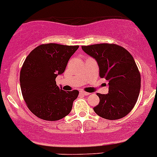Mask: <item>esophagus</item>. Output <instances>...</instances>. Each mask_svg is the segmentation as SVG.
I'll use <instances>...</instances> for the list:
<instances>
[{
    "label": "esophagus",
    "instance_id": "1",
    "mask_svg": "<svg viewBox=\"0 0 157 157\" xmlns=\"http://www.w3.org/2000/svg\"><path fill=\"white\" fill-rule=\"evenodd\" d=\"M80 94L81 95H84V96H88L89 95V93H88V92H86V91H83V90H80Z\"/></svg>",
    "mask_w": 157,
    "mask_h": 157
}]
</instances>
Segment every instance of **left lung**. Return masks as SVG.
<instances>
[{
	"mask_svg": "<svg viewBox=\"0 0 157 157\" xmlns=\"http://www.w3.org/2000/svg\"><path fill=\"white\" fill-rule=\"evenodd\" d=\"M82 49L95 58L100 77L108 81V94H97L99 103L94 107V112L108 120L124 118L135 107L140 90V74L132 56L115 44H92Z\"/></svg>",
	"mask_w": 157,
	"mask_h": 157,
	"instance_id": "1",
	"label": "left lung"
}]
</instances>
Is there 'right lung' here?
<instances>
[{"mask_svg": "<svg viewBox=\"0 0 157 157\" xmlns=\"http://www.w3.org/2000/svg\"><path fill=\"white\" fill-rule=\"evenodd\" d=\"M79 46L50 43L33 49L20 71V88L28 109L38 118L58 121L71 112L79 91H64L56 78L65 71L71 56Z\"/></svg>", "mask_w": 157, "mask_h": 157, "instance_id": "add662e5", "label": "right lung"}]
</instances>
